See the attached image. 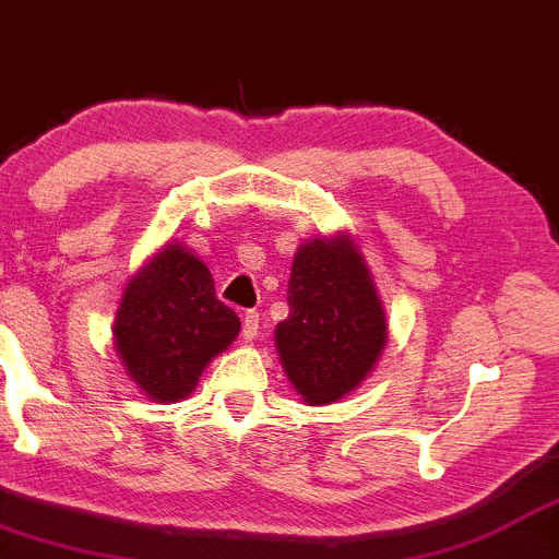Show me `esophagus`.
<instances>
[{"label": "esophagus", "instance_id": "1", "mask_svg": "<svg viewBox=\"0 0 559 559\" xmlns=\"http://www.w3.org/2000/svg\"><path fill=\"white\" fill-rule=\"evenodd\" d=\"M258 333H260V312L250 309V312H245V318H241V335H245V341H252L258 338Z\"/></svg>", "mask_w": 559, "mask_h": 559}]
</instances>
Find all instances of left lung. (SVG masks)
<instances>
[{
	"instance_id": "obj_1",
	"label": "left lung",
	"mask_w": 559,
	"mask_h": 559,
	"mask_svg": "<svg viewBox=\"0 0 559 559\" xmlns=\"http://www.w3.org/2000/svg\"><path fill=\"white\" fill-rule=\"evenodd\" d=\"M388 341L382 301L348 237L299 247L288 278V318L275 328L281 365L309 406L344 399Z\"/></svg>"
}]
</instances>
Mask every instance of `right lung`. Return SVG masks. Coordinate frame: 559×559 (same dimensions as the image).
<instances>
[{
  "label": "right lung",
  "instance_id": "add662e5",
  "mask_svg": "<svg viewBox=\"0 0 559 559\" xmlns=\"http://www.w3.org/2000/svg\"><path fill=\"white\" fill-rule=\"evenodd\" d=\"M239 328L237 312L215 297L205 262L171 245L127 284L114 346L127 374L151 399L179 401Z\"/></svg>",
  "mask_w": 559,
  "mask_h": 559
}]
</instances>
